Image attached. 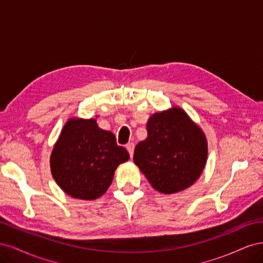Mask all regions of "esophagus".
Masks as SVG:
<instances>
[{
  "instance_id": "obj_1",
  "label": "esophagus",
  "mask_w": 263,
  "mask_h": 263,
  "mask_svg": "<svg viewBox=\"0 0 263 263\" xmlns=\"http://www.w3.org/2000/svg\"><path fill=\"white\" fill-rule=\"evenodd\" d=\"M134 148H135L134 142H128V144L126 145V149L128 150V153H129L130 158H133V155H134Z\"/></svg>"
}]
</instances>
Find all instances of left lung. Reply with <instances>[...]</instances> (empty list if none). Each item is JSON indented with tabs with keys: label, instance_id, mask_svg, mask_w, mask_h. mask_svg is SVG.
I'll list each match as a JSON object with an SVG mask.
<instances>
[{
	"label": "left lung",
	"instance_id": "obj_1",
	"mask_svg": "<svg viewBox=\"0 0 263 263\" xmlns=\"http://www.w3.org/2000/svg\"><path fill=\"white\" fill-rule=\"evenodd\" d=\"M147 132V139L135 148L134 162L153 187L171 194L192 185L208 159V141L200 127L174 107L151 116Z\"/></svg>",
	"mask_w": 263,
	"mask_h": 263
}]
</instances>
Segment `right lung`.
<instances>
[{
	"mask_svg": "<svg viewBox=\"0 0 263 263\" xmlns=\"http://www.w3.org/2000/svg\"><path fill=\"white\" fill-rule=\"evenodd\" d=\"M129 159L113 133L95 119L73 118L65 125L50 157L52 177L65 192L80 200L104 194L117 166Z\"/></svg>",
	"mask_w": 263,
	"mask_h": 263,
	"instance_id": "1",
	"label": "right lung"
}]
</instances>
